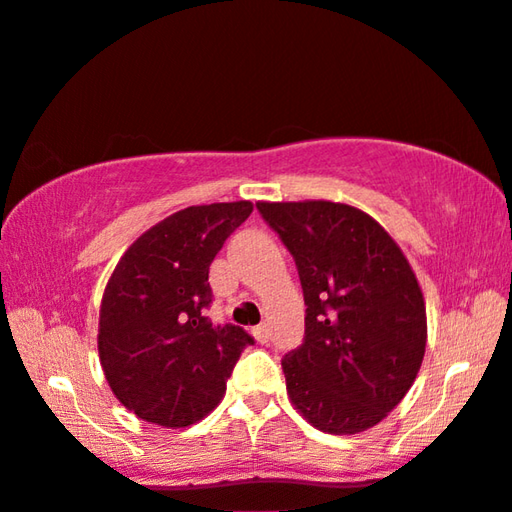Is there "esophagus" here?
Segmentation results:
<instances>
[{
	"mask_svg": "<svg viewBox=\"0 0 512 512\" xmlns=\"http://www.w3.org/2000/svg\"><path fill=\"white\" fill-rule=\"evenodd\" d=\"M251 335H254L256 342H261V345H265V342L270 340V329H267L265 324H258V326H254V329H251Z\"/></svg>",
	"mask_w": 512,
	"mask_h": 512,
	"instance_id": "esophagus-1",
	"label": "esophagus"
}]
</instances>
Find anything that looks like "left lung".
Returning <instances> with one entry per match:
<instances>
[{
  "instance_id": "obj_1",
  "label": "left lung",
  "mask_w": 512,
  "mask_h": 512,
  "mask_svg": "<svg viewBox=\"0 0 512 512\" xmlns=\"http://www.w3.org/2000/svg\"><path fill=\"white\" fill-rule=\"evenodd\" d=\"M295 258L304 342L281 360L288 397L315 429H372L406 397L426 349L413 267L383 226L349 204L258 201Z\"/></svg>"
}]
</instances>
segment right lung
<instances>
[{
    "mask_svg": "<svg viewBox=\"0 0 512 512\" xmlns=\"http://www.w3.org/2000/svg\"><path fill=\"white\" fill-rule=\"evenodd\" d=\"M251 201L190 206L154 224L124 251L99 308L97 349L120 404L140 420L181 429L220 404L226 379L254 338L213 326L208 270Z\"/></svg>",
    "mask_w": 512,
    "mask_h": 512,
    "instance_id": "1",
    "label": "right lung"
}]
</instances>
